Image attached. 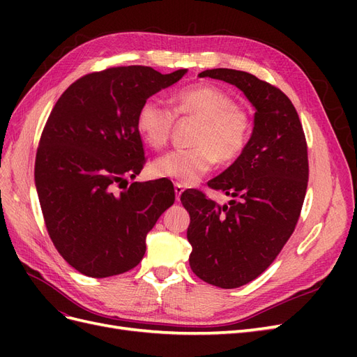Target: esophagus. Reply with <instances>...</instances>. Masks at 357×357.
<instances>
[{"mask_svg": "<svg viewBox=\"0 0 357 357\" xmlns=\"http://www.w3.org/2000/svg\"><path fill=\"white\" fill-rule=\"evenodd\" d=\"M174 190H176V199L177 201H180V197H181V193H183V190H185V186L181 185V183H174Z\"/></svg>", "mask_w": 357, "mask_h": 357, "instance_id": "1", "label": "esophagus"}]
</instances>
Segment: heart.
<instances>
[{
	"label": "heart",
	"mask_w": 357,
	"mask_h": 357,
	"mask_svg": "<svg viewBox=\"0 0 357 357\" xmlns=\"http://www.w3.org/2000/svg\"><path fill=\"white\" fill-rule=\"evenodd\" d=\"M172 112L156 96L138 107L137 131L152 149L165 147L176 126V116L193 119L199 125L192 138V149L172 150L156 158L150 171L156 177L192 185L215 165L231 164L245 150L252 134V116L232 95L214 84H193L172 95Z\"/></svg>",
	"instance_id": "b5f03b06"
}]
</instances>
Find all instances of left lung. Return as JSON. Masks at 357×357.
<instances>
[{"instance_id":"8db88e82","label":"left lung","mask_w":357,"mask_h":357,"mask_svg":"<svg viewBox=\"0 0 357 357\" xmlns=\"http://www.w3.org/2000/svg\"><path fill=\"white\" fill-rule=\"evenodd\" d=\"M241 89L255 109V128L243 155L208 181L234 199L220 205L188 189L189 265L205 283L235 289L271 265L294 234L308 185V147L294 104L275 86L229 68L205 70Z\"/></svg>"}]
</instances>
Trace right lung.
Listing matches in <instances>:
<instances>
[{"label":"right lung","instance_id":"obj_1","mask_svg":"<svg viewBox=\"0 0 357 357\" xmlns=\"http://www.w3.org/2000/svg\"><path fill=\"white\" fill-rule=\"evenodd\" d=\"M185 74L143 66L89 73L50 112L37 149L36 186L50 240L79 273L104 278L135 268L147 232L174 204L168 180L128 188L125 177L134 178L146 164L138 107Z\"/></svg>","mask_w":357,"mask_h":357}]
</instances>
